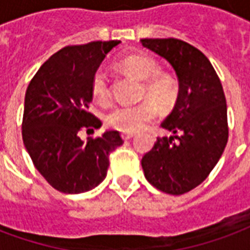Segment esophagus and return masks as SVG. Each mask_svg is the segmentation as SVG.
<instances>
[{
    "mask_svg": "<svg viewBox=\"0 0 250 250\" xmlns=\"http://www.w3.org/2000/svg\"><path fill=\"white\" fill-rule=\"evenodd\" d=\"M133 136H134L133 133H123V134H121V137H123L124 141H127V140H130Z\"/></svg>",
    "mask_w": 250,
    "mask_h": 250,
    "instance_id": "1",
    "label": "esophagus"
}]
</instances>
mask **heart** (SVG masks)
Instances as JSON below:
<instances>
[{"label":"heart","mask_w":250,"mask_h":250,"mask_svg":"<svg viewBox=\"0 0 250 250\" xmlns=\"http://www.w3.org/2000/svg\"><path fill=\"white\" fill-rule=\"evenodd\" d=\"M117 65L123 72L144 81L141 97L147 100L136 105L113 109L106 116L107 126L124 133L140 132L157 117V106L161 110H169L174 106L180 90L177 80L170 74L160 73L161 69L154 58L145 54H133L121 58ZM90 90L94 101L101 106H107L112 101L106 73L101 69L93 74Z\"/></svg>","instance_id":"1"}]
</instances>
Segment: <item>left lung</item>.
<instances>
[{
    "mask_svg": "<svg viewBox=\"0 0 250 250\" xmlns=\"http://www.w3.org/2000/svg\"><path fill=\"white\" fill-rule=\"evenodd\" d=\"M143 46L170 63L178 78V97L161 126L173 133L157 137L141 160L153 187L167 194L190 192L209 176L227 146V100L207 56L177 38H144Z\"/></svg>",
    "mask_w": 250,
    "mask_h": 250,
    "instance_id": "1",
    "label": "left lung"
}]
</instances>
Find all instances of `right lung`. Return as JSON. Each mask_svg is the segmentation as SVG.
I'll return each mask as SVG.
<instances>
[{
  "label": "right lung",
  "instance_id": "right-lung-1",
  "mask_svg": "<svg viewBox=\"0 0 250 250\" xmlns=\"http://www.w3.org/2000/svg\"><path fill=\"white\" fill-rule=\"evenodd\" d=\"M120 41L67 45L38 69L25 94L23 145L43 178L62 193L92 190L106 177L109 154L123 138L117 130L80 138L103 123L89 112L90 81L107 53Z\"/></svg>",
  "mask_w": 250,
  "mask_h": 250
}]
</instances>
